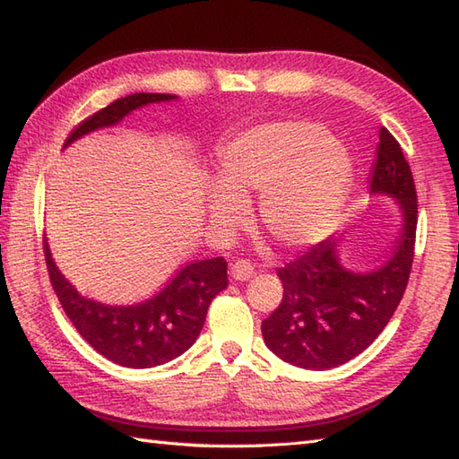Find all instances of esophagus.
Returning a JSON list of instances; mask_svg holds the SVG:
<instances>
[{
    "label": "esophagus",
    "instance_id": "34e87169",
    "mask_svg": "<svg viewBox=\"0 0 459 459\" xmlns=\"http://www.w3.org/2000/svg\"><path fill=\"white\" fill-rule=\"evenodd\" d=\"M252 274H255V264H252L250 260H237L235 264L230 266V276L238 281L252 278Z\"/></svg>",
    "mask_w": 459,
    "mask_h": 459
}]
</instances>
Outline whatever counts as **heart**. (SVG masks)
<instances>
[{
	"label": "heart",
	"instance_id": "1",
	"mask_svg": "<svg viewBox=\"0 0 459 459\" xmlns=\"http://www.w3.org/2000/svg\"><path fill=\"white\" fill-rule=\"evenodd\" d=\"M221 185L209 197V217L221 235L247 222V203L260 195L258 217L281 247L324 240L339 219L349 163L321 124L281 120L242 132L221 152Z\"/></svg>",
	"mask_w": 459,
	"mask_h": 459
}]
</instances>
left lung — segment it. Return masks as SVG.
<instances>
[{
	"label": "left lung",
	"mask_w": 459,
	"mask_h": 459,
	"mask_svg": "<svg viewBox=\"0 0 459 459\" xmlns=\"http://www.w3.org/2000/svg\"><path fill=\"white\" fill-rule=\"evenodd\" d=\"M370 193L393 195L404 217L401 240L383 264L349 270L335 242L324 240L278 270L284 298L262 321V335L286 363L311 370L347 363L373 343L401 304L414 262L418 197L411 165L386 128H380Z\"/></svg>",
	"instance_id": "obj_1"
}]
</instances>
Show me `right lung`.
I'll use <instances>...</instances> for the list:
<instances>
[{
    "label": "right lung",
    "instance_id": "add662e5",
    "mask_svg": "<svg viewBox=\"0 0 459 459\" xmlns=\"http://www.w3.org/2000/svg\"><path fill=\"white\" fill-rule=\"evenodd\" d=\"M171 94L138 92L110 102L68 134L65 145L96 128L120 122L143 104L171 100ZM48 280L76 331L116 365L150 368L185 353L199 337L212 298L229 286L222 256L183 266L158 294L134 306H108L79 294L58 272L43 240Z\"/></svg>",
    "mask_w": 459,
    "mask_h": 459
}]
</instances>
